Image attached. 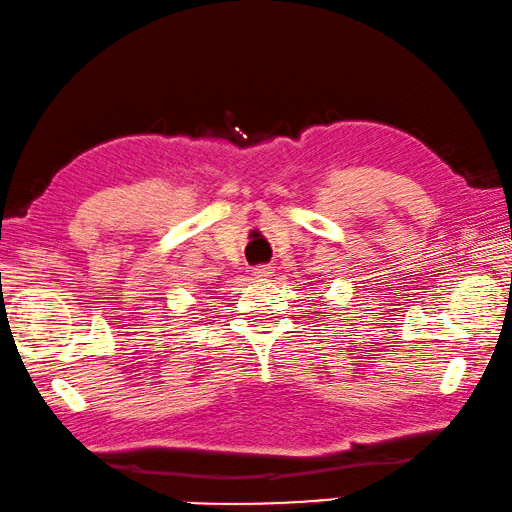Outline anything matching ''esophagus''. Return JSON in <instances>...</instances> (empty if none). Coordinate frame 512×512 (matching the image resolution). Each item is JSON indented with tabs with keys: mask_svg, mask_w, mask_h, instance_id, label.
Here are the masks:
<instances>
[{
	"mask_svg": "<svg viewBox=\"0 0 512 512\" xmlns=\"http://www.w3.org/2000/svg\"><path fill=\"white\" fill-rule=\"evenodd\" d=\"M272 274V267L270 265H258L254 270V277L256 279H267Z\"/></svg>",
	"mask_w": 512,
	"mask_h": 512,
	"instance_id": "1",
	"label": "esophagus"
}]
</instances>
